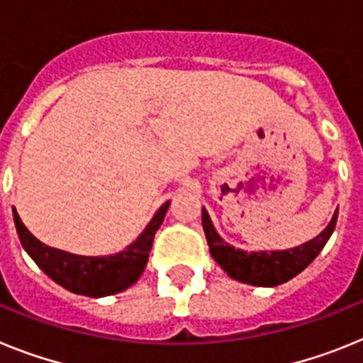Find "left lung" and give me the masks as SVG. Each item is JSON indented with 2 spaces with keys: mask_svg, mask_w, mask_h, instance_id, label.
Listing matches in <instances>:
<instances>
[{
  "mask_svg": "<svg viewBox=\"0 0 363 363\" xmlns=\"http://www.w3.org/2000/svg\"><path fill=\"white\" fill-rule=\"evenodd\" d=\"M336 219H338V208L329 225L321 230L316 238L299 247L289 248V250L247 252L232 247L220 238L208 216L206 208H203V230L212 257L232 279L254 286H277L296 277L299 272H303L308 264L316 259L318 254L323 250L325 242L333 235Z\"/></svg>",
  "mask_w": 363,
  "mask_h": 363,
  "instance_id": "8db88e82",
  "label": "left lung"
}]
</instances>
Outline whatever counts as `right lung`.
Returning a JSON list of instances; mask_svg holds the SVG:
<instances>
[{
  "label": "right lung",
  "mask_w": 363,
  "mask_h": 363,
  "mask_svg": "<svg viewBox=\"0 0 363 363\" xmlns=\"http://www.w3.org/2000/svg\"><path fill=\"white\" fill-rule=\"evenodd\" d=\"M168 208L169 201H166L157 210L153 219L147 223L143 234L138 235L131 245H128L124 250L111 254V256H78V254H69L60 248L47 247L30 234L27 226L21 223L16 210L14 225L25 252L52 281L74 294L104 298V296L118 294V292L125 291L143 276L155 232L162 225Z\"/></svg>",
  "instance_id": "1"
}]
</instances>
